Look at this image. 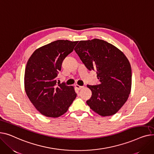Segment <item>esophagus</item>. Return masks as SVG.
<instances>
[{"mask_svg":"<svg viewBox=\"0 0 154 154\" xmlns=\"http://www.w3.org/2000/svg\"><path fill=\"white\" fill-rule=\"evenodd\" d=\"M75 87H76V88L78 89V90H79V89H82V88H83V86H79V85H75Z\"/></svg>","mask_w":154,"mask_h":154,"instance_id":"34e87169","label":"esophagus"}]
</instances>
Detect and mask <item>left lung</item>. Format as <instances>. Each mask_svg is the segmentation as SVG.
I'll return each mask as SVG.
<instances>
[{
  "label": "left lung",
  "mask_w": 154,
  "mask_h": 154,
  "mask_svg": "<svg viewBox=\"0 0 154 154\" xmlns=\"http://www.w3.org/2000/svg\"><path fill=\"white\" fill-rule=\"evenodd\" d=\"M75 50L89 70L96 71L100 82L87 86L92 91L87 104L101 116L115 114L127 101L131 91L128 59L113 45L97 38L79 41Z\"/></svg>",
  "instance_id": "obj_1"
}]
</instances>
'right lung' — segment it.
<instances>
[{
  "mask_svg": "<svg viewBox=\"0 0 154 154\" xmlns=\"http://www.w3.org/2000/svg\"><path fill=\"white\" fill-rule=\"evenodd\" d=\"M78 42L58 40L36 50L27 61L24 86L30 101L42 114L58 117L76 97L75 88L57 83L62 62Z\"/></svg>",
  "mask_w": 154,
  "mask_h": 154,
  "instance_id": "right-lung-1",
  "label": "right lung"
}]
</instances>
